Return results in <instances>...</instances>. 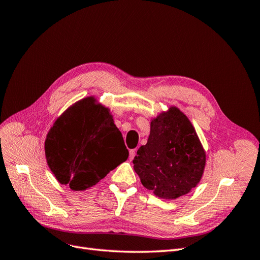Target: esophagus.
<instances>
[{
	"mask_svg": "<svg viewBox=\"0 0 260 260\" xmlns=\"http://www.w3.org/2000/svg\"><path fill=\"white\" fill-rule=\"evenodd\" d=\"M129 154H130V159H133V157H135L136 154H137V149L136 148L135 149H130Z\"/></svg>",
	"mask_w": 260,
	"mask_h": 260,
	"instance_id": "esophagus-1",
	"label": "esophagus"
}]
</instances>
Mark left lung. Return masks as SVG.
Instances as JSON below:
<instances>
[{
	"mask_svg": "<svg viewBox=\"0 0 260 260\" xmlns=\"http://www.w3.org/2000/svg\"><path fill=\"white\" fill-rule=\"evenodd\" d=\"M141 183L164 200H176L200 183L206 152L190 119L176 106L151 119L147 143L133 159Z\"/></svg>",
	"mask_w": 260,
	"mask_h": 260,
	"instance_id": "1",
	"label": "left lung"
}]
</instances>
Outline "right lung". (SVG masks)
Returning <instances> with one entry per match:
<instances>
[{
    "instance_id": "1",
    "label": "right lung",
    "mask_w": 260,
    "mask_h": 260,
    "mask_svg": "<svg viewBox=\"0 0 260 260\" xmlns=\"http://www.w3.org/2000/svg\"><path fill=\"white\" fill-rule=\"evenodd\" d=\"M44 149L55 178L73 191L98 184L129 156L111 109L94 96L76 102L55 120Z\"/></svg>"
}]
</instances>
